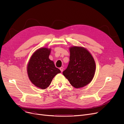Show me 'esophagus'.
I'll return each instance as SVG.
<instances>
[{
    "label": "esophagus",
    "mask_w": 124,
    "mask_h": 124,
    "mask_svg": "<svg viewBox=\"0 0 124 124\" xmlns=\"http://www.w3.org/2000/svg\"><path fill=\"white\" fill-rule=\"evenodd\" d=\"M60 71H61V72H62L63 71V67H60Z\"/></svg>",
    "instance_id": "esophagus-1"
}]
</instances>
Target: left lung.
<instances>
[{"label":"left lung","instance_id":"8db88e82","mask_svg":"<svg viewBox=\"0 0 124 124\" xmlns=\"http://www.w3.org/2000/svg\"><path fill=\"white\" fill-rule=\"evenodd\" d=\"M70 61L63 74L76 88L86 86L93 80L96 65L90 52L82 47H70Z\"/></svg>","mask_w":124,"mask_h":124}]
</instances>
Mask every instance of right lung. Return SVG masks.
<instances>
[{
    "label": "right lung",
    "instance_id": "right-lung-1",
    "mask_svg": "<svg viewBox=\"0 0 124 124\" xmlns=\"http://www.w3.org/2000/svg\"><path fill=\"white\" fill-rule=\"evenodd\" d=\"M51 49L41 48L31 56L27 66V72L32 84L42 89L47 88L53 78L61 71L49 59Z\"/></svg>",
    "mask_w": 124,
    "mask_h": 124
}]
</instances>
